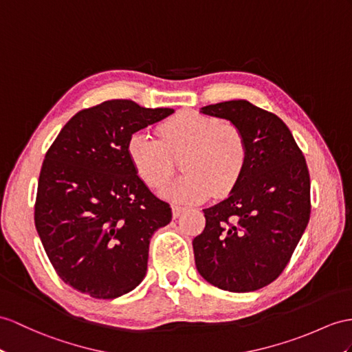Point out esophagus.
Segmentation results:
<instances>
[{
    "mask_svg": "<svg viewBox=\"0 0 352 352\" xmlns=\"http://www.w3.org/2000/svg\"><path fill=\"white\" fill-rule=\"evenodd\" d=\"M182 212H184V208H181V206H171V215H173L175 219L181 217Z\"/></svg>",
    "mask_w": 352,
    "mask_h": 352,
    "instance_id": "esophagus-1",
    "label": "esophagus"
}]
</instances>
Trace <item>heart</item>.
I'll list each match as a JSON object with an SVG mask.
<instances>
[{
	"instance_id": "obj_1",
	"label": "heart",
	"mask_w": 352,
	"mask_h": 352,
	"mask_svg": "<svg viewBox=\"0 0 352 352\" xmlns=\"http://www.w3.org/2000/svg\"><path fill=\"white\" fill-rule=\"evenodd\" d=\"M160 139L135 131L126 142V153L137 175L160 190L173 176L176 158L185 175L167 186V199L203 203L212 194L228 195L241 182L248 162L245 137L237 126L217 116L182 110L158 126Z\"/></svg>"
}]
</instances>
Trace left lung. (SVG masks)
Here are the masks:
<instances>
[{
    "instance_id": "8db88e82",
    "label": "left lung",
    "mask_w": 352,
    "mask_h": 352,
    "mask_svg": "<svg viewBox=\"0 0 352 352\" xmlns=\"http://www.w3.org/2000/svg\"><path fill=\"white\" fill-rule=\"evenodd\" d=\"M201 113L241 130L248 162L228 199L203 210L206 227L192 241L197 270L221 289H260L284 272L309 222V170L288 126L270 111L233 100Z\"/></svg>"
}]
</instances>
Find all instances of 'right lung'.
I'll use <instances>...</instances> for the list:
<instances>
[{"mask_svg": "<svg viewBox=\"0 0 352 352\" xmlns=\"http://www.w3.org/2000/svg\"><path fill=\"white\" fill-rule=\"evenodd\" d=\"M173 111L104 101L77 111L46 152L34 221L67 285L116 298L146 275L151 237L171 221V209L137 175L126 142Z\"/></svg>", "mask_w": 352, "mask_h": 352, "instance_id": "1", "label": "right lung"}]
</instances>
